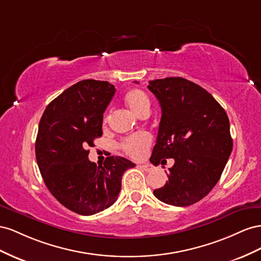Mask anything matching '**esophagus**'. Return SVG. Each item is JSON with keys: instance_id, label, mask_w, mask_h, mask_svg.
<instances>
[{"instance_id": "1", "label": "esophagus", "mask_w": 261, "mask_h": 261, "mask_svg": "<svg viewBox=\"0 0 261 261\" xmlns=\"http://www.w3.org/2000/svg\"><path fill=\"white\" fill-rule=\"evenodd\" d=\"M141 168L144 169L145 172H150V170H152L154 167L153 165H151V164H142V165H139Z\"/></svg>"}]
</instances>
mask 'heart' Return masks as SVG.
Wrapping results in <instances>:
<instances>
[{
	"instance_id": "heart-1",
	"label": "heart",
	"mask_w": 261,
	"mask_h": 261,
	"mask_svg": "<svg viewBox=\"0 0 261 261\" xmlns=\"http://www.w3.org/2000/svg\"><path fill=\"white\" fill-rule=\"evenodd\" d=\"M125 105L130 108L133 114L138 117H143L150 113V99L142 89L133 88L124 95ZM109 114L106 113L103 116L102 122L106 124L108 122ZM151 137L146 133H138L124 139L120 143L121 150L129 155L132 159H141L145 154L146 150L151 145Z\"/></svg>"
}]
</instances>
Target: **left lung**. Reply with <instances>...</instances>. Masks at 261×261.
I'll list each match as a JSON object with an SVG mask.
<instances>
[{"label": "left lung", "mask_w": 261, "mask_h": 261, "mask_svg": "<svg viewBox=\"0 0 261 261\" xmlns=\"http://www.w3.org/2000/svg\"><path fill=\"white\" fill-rule=\"evenodd\" d=\"M162 108L151 163L174 159L168 180L154 190L162 202L187 206L209 193L224 170L233 148L225 110L204 88L182 77L148 82Z\"/></svg>", "instance_id": "left-lung-1"}]
</instances>
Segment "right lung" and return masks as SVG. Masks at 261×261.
<instances>
[{"label": "right lung", "mask_w": 261, "mask_h": 261, "mask_svg": "<svg viewBox=\"0 0 261 261\" xmlns=\"http://www.w3.org/2000/svg\"><path fill=\"white\" fill-rule=\"evenodd\" d=\"M116 88L106 81L84 80L47 106L36 139V159L42 179L59 202L81 215H92L116 202L126 169L120 156L103 165L88 160V146L102 136V115Z\"/></svg>", "instance_id": "obj_1"}]
</instances>
